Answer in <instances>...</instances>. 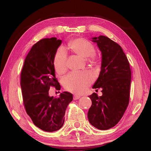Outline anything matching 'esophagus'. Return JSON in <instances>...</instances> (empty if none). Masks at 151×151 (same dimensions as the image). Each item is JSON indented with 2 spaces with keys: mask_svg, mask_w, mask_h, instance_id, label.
<instances>
[{
  "mask_svg": "<svg viewBox=\"0 0 151 151\" xmlns=\"http://www.w3.org/2000/svg\"><path fill=\"white\" fill-rule=\"evenodd\" d=\"M81 98V96H79V95H74V96H73V99H74V100H78V99H79Z\"/></svg>",
  "mask_w": 151,
  "mask_h": 151,
  "instance_id": "obj_1",
  "label": "esophagus"
}]
</instances>
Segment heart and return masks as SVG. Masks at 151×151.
<instances>
[{"instance_id":"1","label":"heart","mask_w":151,"mask_h":151,"mask_svg":"<svg viewBox=\"0 0 151 151\" xmlns=\"http://www.w3.org/2000/svg\"><path fill=\"white\" fill-rule=\"evenodd\" d=\"M70 49L77 56L83 58H87L90 64L95 63L98 61V56L95 53V47L89 41L82 39L76 38L69 42ZM67 55L62 47L57 50L53 59V65L55 70L62 74L66 70ZM93 78L91 74L82 72L78 73H70L66 76L63 81L64 88L69 92L81 93L85 91L93 82Z\"/></svg>"}]
</instances>
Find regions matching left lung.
Instances as JSON below:
<instances>
[{
    "label": "left lung",
    "instance_id": "8db88e82",
    "mask_svg": "<svg viewBox=\"0 0 151 151\" xmlns=\"http://www.w3.org/2000/svg\"><path fill=\"white\" fill-rule=\"evenodd\" d=\"M101 52V65L93 88H101L102 95L89 96L92 105L87 114L90 123L100 130L113 128L122 119L129 101L131 71L122 47L105 36L94 37Z\"/></svg>",
    "mask_w": 151,
    "mask_h": 151
}]
</instances>
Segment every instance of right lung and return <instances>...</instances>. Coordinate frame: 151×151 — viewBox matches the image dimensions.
<instances>
[{
	"label": "right lung",
	"mask_w": 151,
	"mask_h": 151,
	"mask_svg": "<svg viewBox=\"0 0 151 151\" xmlns=\"http://www.w3.org/2000/svg\"><path fill=\"white\" fill-rule=\"evenodd\" d=\"M62 41L44 38L35 43L27 55L21 72L20 85L24 106L34 124L43 131H56L64 123L65 110L73 99L68 92L59 97L49 96L50 87L60 90L53 59Z\"/></svg>",
	"instance_id": "add662e5"
}]
</instances>
